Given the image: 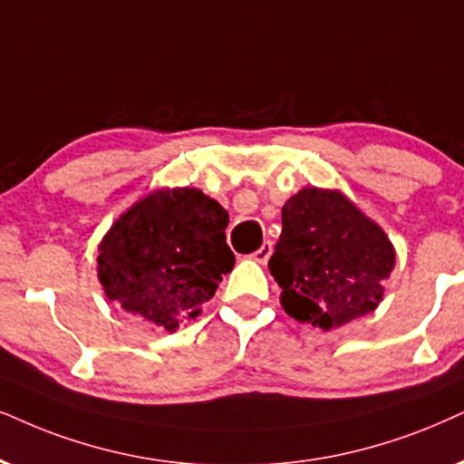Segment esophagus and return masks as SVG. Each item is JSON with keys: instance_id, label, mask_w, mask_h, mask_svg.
Returning a JSON list of instances; mask_svg holds the SVG:
<instances>
[{"instance_id": "esophagus-1", "label": "esophagus", "mask_w": 464, "mask_h": 464, "mask_svg": "<svg viewBox=\"0 0 464 464\" xmlns=\"http://www.w3.org/2000/svg\"><path fill=\"white\" fill-rule=\"evenodd\" d=\"M272 252H274V246H272V242H263L259 250L252 252V259L259 261V263H267V261H269V256H272Z\"/></svg>"}]
</instances>
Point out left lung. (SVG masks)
<instances>
[{
	"instance_id": "1",
	"label": "left lung",
	"mask_w": 464,
	"mask_h": 464,
	"mask_svg": "<svg viewBox=\"0 0 464 464\" xmlns=\"http://www.w3.org/2000/svg\"><path fill=\"white\" fill-rule=\"evenodd\" d=\"M396 266L390 237L340 190L306 186L283 205L269 259L285 313L330 332L372 313Z\"/></svg>"
}]
</instances>
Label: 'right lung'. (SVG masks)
Listing matches in <instances>:
<instances>
[{"label":"right lung","mask_w":464,"mask_h":464,"mask_svg":"<svg viewBox=\"0 0 464 464\" xmlns=\"http://www.w3.org/2000/svg\"><path fill=\"white\" fill-rule=\"evenodd\" d=\"M227 225V209L198 188L140 197L98 244L96 269L107 300L158 332L171 334L197 319L236 266Z\"/></svg>","instance_id":"add662e5"}]
</instances>
